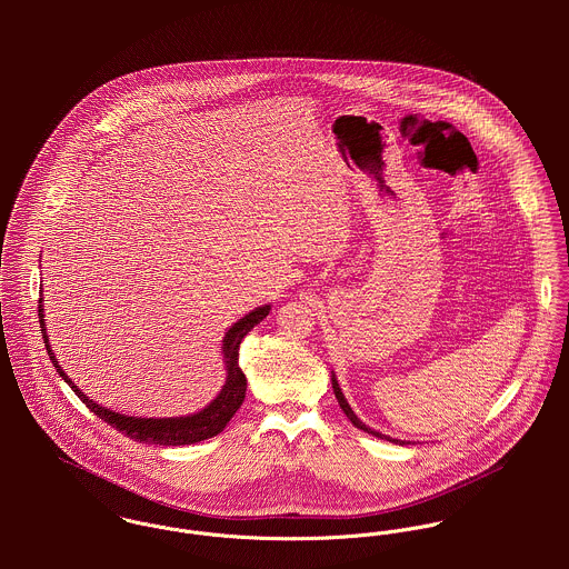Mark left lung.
I'll return each instance as SVG.
<instances>
[{
    "instance_id": "8db88e82",
    "label": "left lung",
    "mask_w": 569,
    "mask_h": 569,
    "mask_svg": "<svg viewBox=\"0 0 569 569\" xmlns=\"http://www.w3.org/2000/svg\"><path fill=\"white\" fill-rule=\"evenodd\" d=\"M332 392H335V397H337V403L341 407V411L350 418V422L357 427V429H361V431H368V433H372V436H377V438H381V440H392V438H388V436H383V433H379V431H375V429H370V427H366L359 418H357V413L352 411V407L348 406V401H346V397L341 395V388H339V383H337V379H335V375H332ZM392 442H401V440H392Z\"/></svg>"
}]
</instances>
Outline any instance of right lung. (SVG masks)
Listing matches in <instances>:
<instances>
[{
	"label": "right lung",
	"instance_id": "add662e5",
	"mask_svg": "<svg viewBox=\"0 0 569 569\" xmlns=\"http://www.w3.org/2000/svg\"><path fill=\"white\" fill-rule=\"evenodd\" d=\"M269 305L253 309L251 313H247L237 325L232 326L226 337H223V357H226V370H228V379L223 390L219 392V397L203 407L197 413L190 416H177V418H136V416H124L111 409H104L98 406L96 401L87 399L81 390L70 381V377L63 372V368L59 366L50 341H48V332H46V320H43V305L39 298V325L43 332V343L48 350L50 361L54 363L57 372L66 379V383L77 392V397L81 399L84 406L89 407L100 420H104L107 425L116 427L118 431H122L127 438L138 440V442H147V445H163V447H179V445H194L201 442L206 438H212L217 433L223 431V427L230 422V418L237 413V409L243 406L244 390H247V379H244L243 370L239 366V346L243 341L244 335L256 325H260L267 316H269Z\"/></svg>",
	"mask_w": 569,
	"mask_h": 569
}]
</instances>
